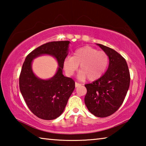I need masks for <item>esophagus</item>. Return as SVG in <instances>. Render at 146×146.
Segmentation results:
<instances>
[{"label":"esophagus","mask_w":146,"mask_h":146,"mask_svg":"<svg viewBox=\"0 0 146 146\" xmlns=\"http://www.w3.org/2000/svg\"><path fill=\"white\" fill-rule=\"evenodd\" d=\"M80 84L79 83H78V82H75V87L76 88H77V87H78L79 86H80Z\"/></svg>","instance_id":"esophagus-1"}]
</instances>
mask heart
<instances>
[{"label": "heart", "instance_id": "heart-1", "mask_svg": "<svg viewBox=\"0 0 146 146\" xmlns=\"http://www.w3.org/2000/svg\"><path fill=\"white\" fill-rule=\"evenodd\" d=\"M110 58L105 51L91 46L78 48L73 53V56H68L64 61V68L68 76H72L78 70L79 64L81 70L78 77L84 80L86 77L93 81L100 78L107 70Z\"/></svg>", "mask_w": 146, "mask_h": 146}]
</instances>
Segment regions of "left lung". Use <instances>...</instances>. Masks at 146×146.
<instances>
[{"mask_svg": "<svg viewBox=\"0 0 146 146\" xmlns=\"http://www.w3.org/2000/svg\"><path fill=\"white\" fill-rule=\"evenodd\" d=\"M110 58L106 72L85 87L84 102L88 110L96 117H109L117 111L124 100L130 84L129 68L125 58L114 49L97 44Z\"/></svg>", "mask_w": 146, "mask_h": 146, "instance_id": "obj_1", "label": "left lung"}]
</instances>
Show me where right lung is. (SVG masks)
I'll return each instance as SVG.
<instances>
[{
  "label": "right lung",
  "mask_w": 146,
  "mask_h": 146,
  "mask_svg": "<svg viewBox=\"0 0 146 146\" xmlns=\"http://www.w3.org/2000/svg\"><path fill=\"white\" fill-rule=\"evenodd\" d=\"M70 42L68 40L53 41L38 47L27 55L22 67L20 90L28 108L41 119L53 120L58 117L75 88V81L62 74ZM42 54L54 56L59 64L56 74L48 80L38 78L32 71V61Z\"/></svg>",
  "instance_id": "right-lung-1"
}]
</instances>
